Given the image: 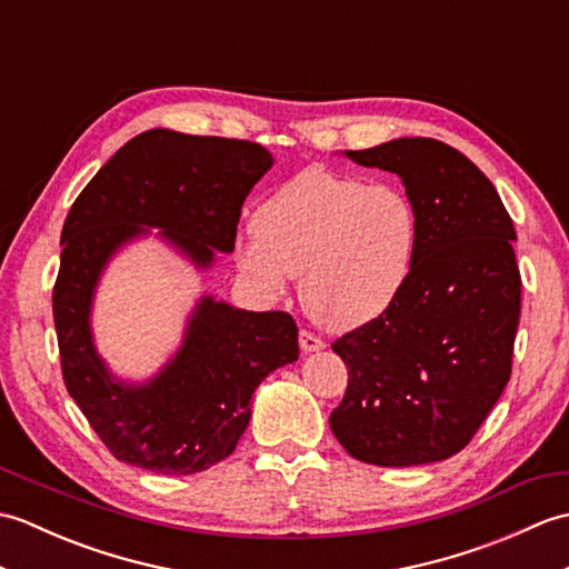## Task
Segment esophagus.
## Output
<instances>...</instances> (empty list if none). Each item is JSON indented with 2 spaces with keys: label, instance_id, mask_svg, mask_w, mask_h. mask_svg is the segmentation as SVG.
I'll list each match as a JSON object with an SVG mask.
<instances>
[{
  "label": "esophagus",
  "instance_id": "obj_1",
  "mask_svg": "<svg viewBox=\"0 0 569 569\" xmlns=\"http://www.w3.org/2000/svg\"><path fill=\"white\" fill-rule=\"evenodd\" d=\"M298 342H300V349H303V352H320V349H325L322 337H318L316 332H308V330H300Z\"/></svg>",
  "mask_w": 569,
  "mask_h": 569
}]
</instances>
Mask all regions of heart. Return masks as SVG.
I'll list each match as a JSON object with an SVG mask.
<instances>
[{
  "mask_svg": "<svg viewBox=\"0 0 569 569\" xmlns=\"http://www.w3.org/2000/svg\"><path fill=\"white\" fill-rule=\"evenodd\" d=\"M418 241V210L401 186L306 168L259 204L239 261L273 293L300 276L310 316L347 330L401 296Z\"/></svg>",
  "mask_w": 569,
  "mask_h": 569,
  "instance_id": "1",
  "label": "heart"
}]
</instances>
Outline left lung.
I'll return each instance as SVG.
<instances>
[{
  "label": "left lung",
  "instance_id": "left-lung-1",
  "mask_svg": "<svg viewBox=\"0 0 569 569\" xmlns=\"http://www.w3.org/2000/svg\"><path fill=\"white\" fill-rule=\"evenodd\" d=\"M347 156L403 180L420 241L391 308L332 342L349 381L330 428L367 465L440 462L475 438L511 379L521 318L513 220L491 180L438 139Z\"/></svg>",
  "mask_w": 569,
  "mask_h": 569
}]
</instances>
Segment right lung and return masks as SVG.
Wrapping results in <instances>:
<instances>
[{
  "mask_svg": "<svg viewBox=\"0 0 569 569\" xmlns=\"http://www.w3.org/2000/svg\"><path fill=\"white\" fill-rule=\"evenodd\" d=\"M271 153L253 141L151 129L127 141L82 188L60 232L53 322L66 389L119 462L159 475H196L234 452L251 393L298 359L296 320L204 298L176 359L147 386L112 379L92 347L90 303L102 266L161 227L198 266L232 251L249 190Z\"/></svg>",
  "mask_w": 569,
  "mask_h": 569,
  "instance_id": "1",
  "label": "right lung"
}]
</instances>
